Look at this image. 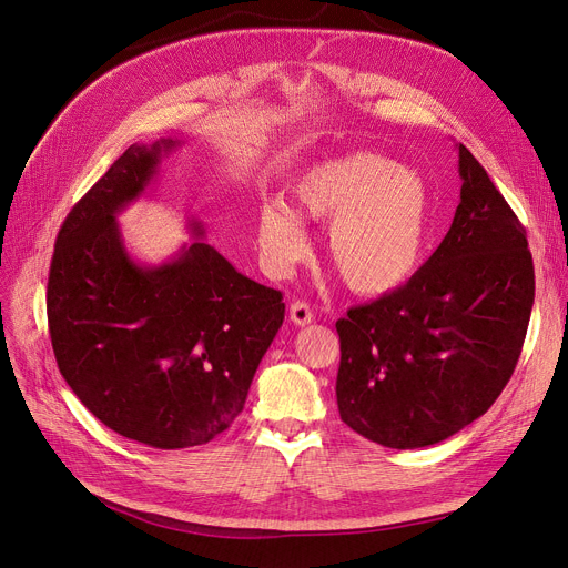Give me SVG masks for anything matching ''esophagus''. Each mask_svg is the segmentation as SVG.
<instances>
[{
	"instance_id": "obj_1",
	"label": "esophagus",
	"mask_w": 568,
	"mask_h": 568,
	"mask_svg": "<svg viewBox=\"0 0 568 568\" xmlns=\"http://www.w3.org/2000/svg\"><path fill=\"white\" fill-rule=\"evenodd\" d=\"M288 314H291V321L295 323V326H307V323H312V321H314V314H312L310 305H307V303H303V301H295V303H291Z\"/></svg>"
}]
</instances>
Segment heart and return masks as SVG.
I'll use <instances>...</instances> for the list:
<instances>
[{"mask_svg":"<svg viewBox=\"0 0 568 568\" xmlns=\"http://www.w3.org/2000/svg\"><path fill=\"white\" fill-rule=\"evenodd\" d=\"M295 201L303 217L333 222L326 252L348 291L386 295L416 275L432 212L429 186L418 173L382 154L351 152L301 175ZM256 235L275 273H286L307 252L298 214L277 201L258 207Z\"/></svg>","mask_w":568,"mask_h":568,"instance_id":"1","label":"heart"}]
</instances>
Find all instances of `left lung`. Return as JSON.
<instances>
[{
    "mask_svg": "<svg viewBox=\"0 0 568 568\" xmlns=\"http://www.w3.org/2000/svg\"><path fill=\"white\" fill-rule=\"evenodd\" d=\"M460 178V205L435 254L407 284L335 323L339 416L388 448L439 444L483 416L525 344L527 231L463 143Z\"/></svg>",
    "mask_w": 568,
    "mask_h": 568,
    "instance_id": "8db88e82",
    "label": "left lung"
}]
</instances>
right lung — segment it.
<instances>
[{"label":"right lung","mask_w":568,"mask_h":568,"mask_svg":"<svg viewBox=\"0 0 568 568\" xmlns=\"http://www.w3.org/2000/svg\"><path fill=\"white\" fill-rule=\"evenodd\" d=\"M175 145H131L71 207L45 301L52 351L75 397L118 435L164 450L231 427L284 321L282 293L240 275L207 242L154 267L126 254L115 214Z\"/></svg>","instance_id":"obj_1"}]
</instances>
